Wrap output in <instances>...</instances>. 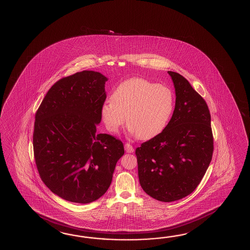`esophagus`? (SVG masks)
I'll return each mask as SVG.
<instances>
[{
    "instance_id": "1",
    "label": "esophagus",
    "mask_w": 250,
    "mask_h": 250,
    "mask_svg": "<svg viewBox=\"0 0 250 250\" xmlns=\"http://www.w3.org/2000/svg\"><path fill=\"white\" fill-rule=\"evenodd\" d=\"M125 149L127 153H133L134 151V148L130 143H126L125 144Z\"/></svg>"
}]
</instances>
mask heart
<instances>
[{
    "label": "heart",
    "mask_w": 250,
    "mask_h": 250,
    "mask_svg": "<svg viewBox=\"0 0 250 250\" xmlns=\"http://www.w3.org/2000/svg\"><path fill=\"white\" fill-rule=\"evenodd\" d=\"M173 107V94L168 87L134 77L117 85L110 102L102 105L101 115L109 132L117 133L126 119L129 133L148 140L167 126Z\"/></svg>",
    "instance_id": "obj_1"
}]
</instances>
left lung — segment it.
I'll return each mask as SVG.
<instances>
[{
    "label": "left lung",
    "mask_w": 250,
    "mask_h": 250,
    "mask_svg": "<svg viewBox=\"0 0 250 250\" xmlns=\"http://www.w3.org/2000/svg\"><path fill=\"white\" fill-rule=\"evenodd\" d=\"M168 74L176 96L173 116L161 133L135 150L142 188L163 202L193 192L214 150L211 116L204 99L183 76Z\"/></svg>",
    "instance_id": "8db88e82"
}]
</instances>
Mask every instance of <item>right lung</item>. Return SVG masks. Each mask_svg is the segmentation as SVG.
<instances>
[{"mask_svg":"<svg viewBox=\"0 0 250 250\" xmlns=\"http://www.w3.org/2000/svg\"><path fill=\"white\" fill-rule=\"evenodd\" d=\"M107 77L90 70L55 83L36 114L34 155L42 181L62 199L91 203L107 191L124 145L96 133Z\"/></svg>","mask_w":250,"mask_h":250,"instance_id":"add662e5","label":"right lung"}]
</instances>
